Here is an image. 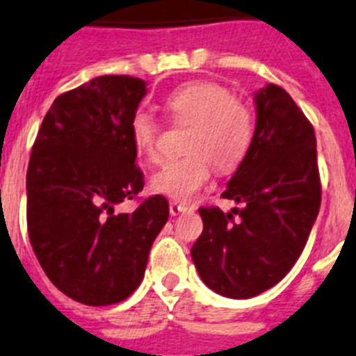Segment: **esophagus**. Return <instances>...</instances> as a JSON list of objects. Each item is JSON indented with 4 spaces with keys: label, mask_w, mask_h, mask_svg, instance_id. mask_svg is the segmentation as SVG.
Wrapping results in <instances>:
<instances>
[{
    "label": "esophagus",
    "mask_w": 356,
    "mask_h": 356,
    "mask_svg": "<svg viewBox=\"0 0 356 356\" xmlns=\"http://www.w3.org/2000/svg\"><path fill=\"white\" fill-rule=\"evenodd\" d=\"M189 209L187 205H181V204H176V202H171V205H169V213L172 214V216H178L180 213H185V211Z\"/></svg>",
    "instance_id": "34e87169"
}]
</instances>
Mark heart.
Returning <instances> with one entry per match:
<instances>
[{
    "instance_id": "obj_1",
    "label": "heart",
    "mask_w": 356,
    "mask_h": 356,
    "mask_svg": "<svg viewBox=\"0 0 356 356\" xmlns=\"http://www.w3.org/2000/svg\"><path fill=\"white\" fill-rule=\"evenodd\" d=\"M172 120L191 125L185 140L189 156L172 160L152 176L151 187L172 200L195 198L211 178V163L218 171H233L248 156L254 140V116L234 94L214 81H191L165 98ZM160 125L151 114L138 111L131 120V140L140 156L160 160Z\"/></svg>"
}]
</instances>
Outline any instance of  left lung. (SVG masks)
I'll return each mask as SVG.
<instances>
[{
	"mask_svg": "<svg viewBox=\"0 0 356 356\" xmlns=\"http://www.w3.org/2000/svg\"><path fill=\"white\" fill-rule=\"evenodd\" d=\"M254 140L222 195L243 207L198 209L204 231L191 249L205 286L238 300L271 289L291 271L322 200L309 120L275 83L254 92Z\"/></svg>",
	"mask_w": 356,
	"mask_h": 356,
	"instance_id": "1",
	"label": "left lung"
}]
</instances>
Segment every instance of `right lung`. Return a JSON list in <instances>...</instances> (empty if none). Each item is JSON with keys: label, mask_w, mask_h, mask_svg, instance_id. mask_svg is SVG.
Listing matches in <instances>:
<instances>
[{"label": "right lung", "mask_w": 356, "mask_h": 356, "mask_svg": "<svg viewBox=\"0 0 356 356\" xmlns=\"http://www.w3.org/2000/svg\"><path fill=\"white\" fill-rule=\"evenodd\" d=\"M132 76H99L61 94L45 114L26 171V227L38 262L85 305L118 304L143 278L169 218L161 195L116 213L143 189L131 120L147 94Z\"/></svg>", "instance_id": "1"}]
</instances>
